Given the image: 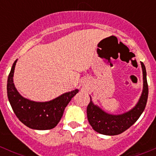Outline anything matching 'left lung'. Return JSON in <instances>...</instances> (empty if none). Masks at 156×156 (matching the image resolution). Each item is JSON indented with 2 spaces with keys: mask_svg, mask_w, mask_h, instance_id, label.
I'll return each instance as SVG.
<instances>
[{
  "mask_svg": "<svg viewBox=\"0 0 156 156\" xmlns=\"http://www.w3.org/2000/svg\"><path fill=\"white\" fill-rule=\"evenodd\" d=\"M141 66L144 75V90L137 104L129 112L118 115L108 114L94 105L90 97L87 108V119L95 131L109 136L120 134L131 127L139 119L145 109L149 94L146 67L143 62H141Z\"/></svg>",
  "mask_w": 156,
  "mask_h": 156,
  "instance_id": "obj_1",
  "label": "left lung"
}]
</instances>
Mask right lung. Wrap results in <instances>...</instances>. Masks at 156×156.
I'll list each match as a JSON object with an SVG mask.
<instances>
[{
  "instance_id": "1",
  "label": "right lung",
  "mask_w": 156,
  "mask_h": 156,
  "mask_svg": "<svg viewBox=\"0 0 156 156\" xmlns=\"http://www.w3.org/2000/svg\"><path fill=\"white\" fill-rule=\"evenodd\" d=\"M16 60L7 79V97L10 106L19 120L34 130H50L57 125L63 115L65 108L76 95L78 90L66 93L48 102H34L22 97L13 84Z\"/></svg>"
}]
</instances>
